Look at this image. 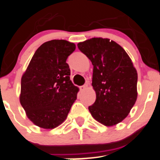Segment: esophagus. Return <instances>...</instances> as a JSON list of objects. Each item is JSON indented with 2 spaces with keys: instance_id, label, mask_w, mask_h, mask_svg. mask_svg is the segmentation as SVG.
<instances>
[{
  "instance_id": "34e87169",
  "label": "esophagus",
  "mask_w": 160,
  "mask_h": 160,
  "mask_svg": "<svg viewBox=\"0 0 160 160\" xmlns=\"http://www.w3.org/2000/svg\"><path fill=\"white\" fill-rule=\"evenodd\" d=\"M87 88H88V84H85V85H82V86L80 87V89L81 90H85V89H86Z\"/></svg>"
}]
</instances>
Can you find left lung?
Masks as SVG:
<instances>
[{"label":"left lung","instance_id":"left-lung-1","mask_svg":"<svg viewBox=\"0 0 160 160\" xmlns=\"http://www.w3.org/2000/svg\"><path fill=\"white\" fill-rule=\"evenodd\" d=\"M93 65L96 99L88 107L94 119L106 126L122 121L137 99L138 74L125 50L114 41L92 38L78 44Z\"/></svg>","mask_w":160,"mask_h":160}]
</instances>
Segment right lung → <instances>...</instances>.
Masks as SVG:
<instances>
[{"label": "right lung", "instance_id": "add662e5", "mask_svg": "<svg viewBox=\"0 0 160 160\" xmlns=\"http://www.w3.org/2000/svg\"><path fill=\"white\" fill-rule=\"evenodd\" d=\"M75 50L73 42L53 39L35 52L22 77L20 102L36 126L53 129L63 123L77 99L66 63Z\"/></svg>", "mask_w": 160, "mask_h": 160}]
</instances>
